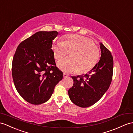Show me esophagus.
I'll return each mask as SVG.
<instances>
[{"label":"esophagus","mask_w":133,"mask_h":133,"mask_svg":"<svg viewBox=\"0 0 133 133\" xmlns=\"http://www.w3.org/2000/svg\"><path fill=\"white\" fill-rule=\"evenodd\" d=\"M68 76H69L68 74H67L66 73H63V77H64V78H66V77H68Z\"/></svg>","instance_id":"34e87169"}]
</instances>
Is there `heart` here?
Wrapping results in <instances>:
<instances>
[{"label":"heart","mask_w":133,"mask_h":133,"mask_svg":"<svg viewBox=\"0 0 133 133\" xmlns=\"http://www.w3.org/2000/svg\"><path fill=\"white\" fill-rule=\"evenodd\" d=\"M63 41L57 42L52 46L54 56L61 60L70 52V58L59 61L58 67L67 73L78 71L83 74L91 70L99 58L98 47L89 39L78 35H65Z\"/></svg>","instance_id":"b5f03b06"}]
</instances>
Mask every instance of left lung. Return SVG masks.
Instances as JSON below:
<instances>
[{
  "instance_id": "1",
  "label": "left lung",
  "mask_w": 133,
  "mask_h": 133,
  "mask_svg": "<svg viewBox=\"0 0 133 133\" xmlns=\"http://www.w3.org/2000/svg\"><path fill=\"white\" fill-rule=\"evenodd\" d=\"M101 57L99 62L85 75L72 76L73 85L68 90L74 104L86 108L94 104L107 91L113 76V59L111 52L100 43Z\"/></svg>"
}]
</instances>
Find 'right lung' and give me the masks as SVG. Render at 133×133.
Masks as SVG:
<instances>
[{"label": "right lung", "mask_w": 133, "mask_h": 133, "mask_svg": "<svg viewBox=\"0 0 133 133\" xmlns=\"http://www.w3.org/2000/svg\"><path fill=\"white\" fill-rule=\"evenodd\" d=\"M57 31H38L18 45L12 65L14 85L19 94L33 104L48 101L63 73L56 66L52 41Z\"/></svg>", "instance_id": "obj_1"}]
</instances>
